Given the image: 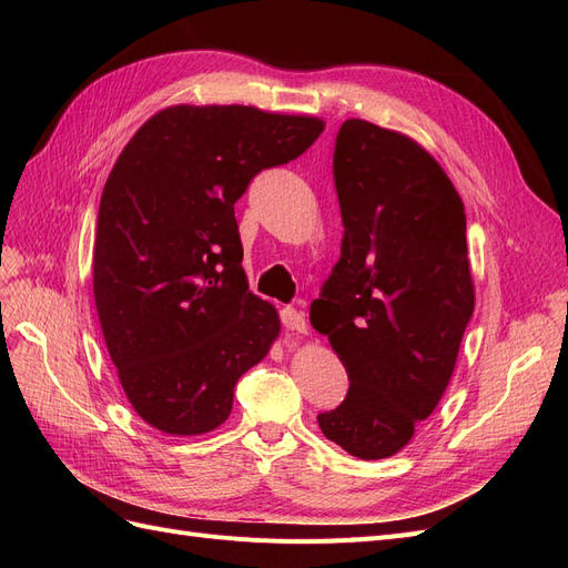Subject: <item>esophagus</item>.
Masks as SVG:
<instances>
[{"label": "esophagus", "instance_id": "esophagus-1", "mask_svg": "<svg viewBox=\"0 0 568 568\" xmlns=\"http://www.w3.org/2000/svg\"><path fill=\"white\" fill-rule=\"evenodd\" d=\"M282 324L284 329L288 332H296V334H307V322H305V315L301 311H296V307H282Z\"/></svg>", "mask_w": 568, "mask_h": 568}]
</instances>
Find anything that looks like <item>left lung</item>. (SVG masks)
Listing matches in <instances>:
<instances>
[{
    "mask_svg": "<svg viewBox=\"0 0 568 568\" xmlns=\"http://www.w3.org/2000/svg\"><path fill=\"white\" fill-rule=\"evenodd\" d=\"M341 257L311 322L348 372L322 434L390 457L440 403L474 315L467 215L438 161L407 134L351 118L334 149Z\"/></svg>",
    "mask_w": 568,
    "mask_h": 568,
    "instance_id": "left-lung-1",
    "label": "left lung"
}]
</instances>
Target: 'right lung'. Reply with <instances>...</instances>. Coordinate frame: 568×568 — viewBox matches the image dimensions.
<instances>
[{
	"label": "right lung",
	"instance_id": "right-lung-1",
	"mask_svg": "<svg viewBox=\"0 0 568 568\" xmlns=\"http://www.w3.org/2000/svg\"><path fill=\"white\" fill-rule=\"evenodd\" d=\"M322 130L313 115L180 104L118 156L99 203L94 303L120 386L149 426L213 432L280 336L274 305L248 291L234 203Z\"/></svg>",
	"mask_w": 568,
	"mask_h": 568
}]
</instances>
